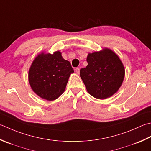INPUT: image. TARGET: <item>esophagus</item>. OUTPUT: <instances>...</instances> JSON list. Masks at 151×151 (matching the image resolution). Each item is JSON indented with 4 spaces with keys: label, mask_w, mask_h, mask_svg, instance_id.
<instances>
[{
    "label": "esophagus",
    "mask_w": 151,
    "mask_h": 151,
    "mask_svg": "<svg viewBox=\"0 0 151 151\" xmlns=\"http://www.w3.org/2000/svg\"><path fill=\"white\" fill-rule=\"evenodd\" d=\"M75 72H76V74H79V73H80V69H79V68H75Z\"/></svg>",
    "instance_id": "esophagus-1"
}]
</instances>
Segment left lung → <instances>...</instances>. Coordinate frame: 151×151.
<instances>
[{
  "instance_id": "1",
  "label": "left lung",
  "mask_w": 151,
  "mask_h": 151,
  "mask_svg": "<svg viewBox=\"0 0 151 151\" xmlns=\"http://www.w3.org/2000/svg\"><path fill=\"white\" fill-rule=\"evenodd\" d=\"M88 65L80 70V76L88 92L104 99L119 90L124 78L125 70L119 56L109 48L88 54Z\"/></svg>"
}]
</instances>
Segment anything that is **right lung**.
<instances>
[{"mask_svg": "<svg viewBox=\"0 0 151 151\" xmlns=\"http://www.w3.org/2000/svg\"><path fill=\"white\" fill-rule=\"evenodd\" d=\"M73 73L70 63L64 60L60 51L53 54L42 52L32 61L29 70V82L37 95L53 101L64 92Z\"/></svg>", "mask_w": 151, "mask_h": 151, "instance_id": "obj_1", "label": "right lung"}]
</instances>
